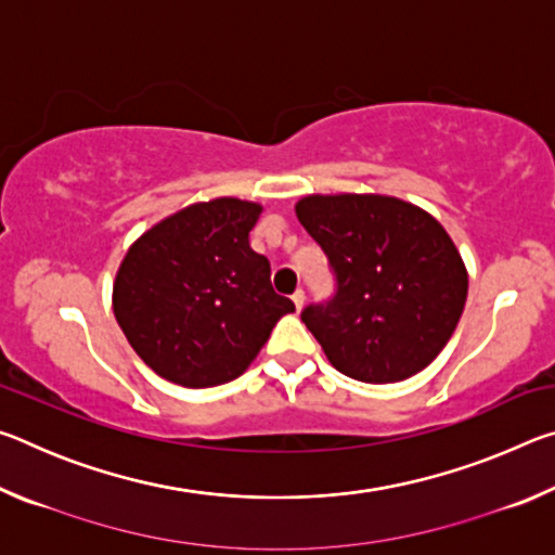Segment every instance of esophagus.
Segmentation results:
<instances>
[{"instance_id":"34e87169","label":"esophagus","mask_w":555,"mask_h":555,"mask_svg":"<svg viewBox=\"0 0 555 555\" xmlns=\"http://www.w3.org/2000/svg\"><path fill=\"white\" fill-rule=\"evenodd\" d=\"M291 300H294L296 308L300 311V308H304V304H306V294H304V288H296V291H294V296H291Z\"/></svg>"}]
</instances>
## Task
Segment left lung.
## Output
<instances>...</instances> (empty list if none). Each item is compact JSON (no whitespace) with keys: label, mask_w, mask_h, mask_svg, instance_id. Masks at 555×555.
<instances>
[{"label":"left lung","mask_w":555,"mask_h":555,"mask_svg":"<svg viewBox=\"0 0 555 555\" xmlns=\"http://www.w3.org/2000/svg\"><path fill=\"white\" fill-rule=\"evenodd\" d=\"M296 215L335 276V294L300 313L333 367L367 384L428 367L467 298V271L443 224L389 195H308Z\"/></svg>","instance_id":"1"}]
</instances>
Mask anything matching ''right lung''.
Masks as SVG:
<instances>
[{
  "instance_id": "1",
  "label": "right lung",
  "mask_w": 555,
  "mask_h": 555,
  "mask_svg": "<svg viewBox=\"0 0 555 555\" xmlns=\"http://www.w3.org/2000/svg\"><path fill=\"white\" fill-rule=\"evenodd\" d=\"M261 208L195 203L142 234L117 271L115 315L158 377L191 389L237 379L294 300L271 288V264L249 247Z\"/></svg>"
}]
</instances>
